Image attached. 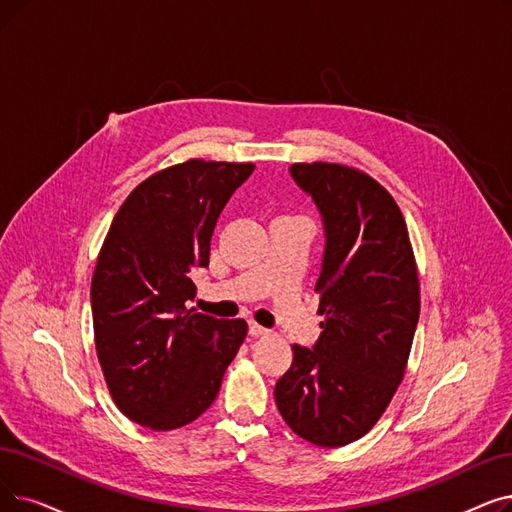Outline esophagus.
<instances>
[{
  "label": "esophagus",
  "instance_id": "obj_1",
  "mask_svg": "<svg viewBox=\"0 0 512 512\" xmlns=\"http://www.w3.org/2000/svg\"><path fill=\"white\" fill-rule=\"evenodd\" d=\"M265 332H268V328H263V326L257 324V322H249V335L261 337V335H265Z\"/></svg>",
  "mask_w": 512,
  "mask_h": 512
}]
</instances>
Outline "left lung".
Returning <instances> with one entry per match:
<instances>
[{
    "instance_id": "obj_1",
    "label": "left lung",
    "mask_w": 512,
    "mask_h": 512,
    "mask_svg": "<svg viewBox=\"0 0 512 512\" xmlns=\"http://www.w3.org/2000/svg\"><path fill=\"white\" fill-rule=\"evenodd\" d=\"M288 173L322 217L324 322L314 345H293L274 399L293 433L339 448L372 429L404 379L420 314L416 265L402 211L372 177L332 163Z\"/></svg>"
}]
</instances>
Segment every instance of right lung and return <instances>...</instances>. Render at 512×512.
<instances>
[{"label":"right lung","mask_w":512,"mask_h":512,"mask_svg":"<svg viewBox=\"0 0 512 512\" xmlns=\"http://www.w3.org/2000/svg\"><path fill=\"white\" fill-rule=\"evenodd\" d=\"M251 163L188 161L133 190L92 278L98 360L119 410L152 431L190 425L219 393L247 322L196 314L194 274L209 265L219 213Z\"/></svg>","instance_id":"obj_1"}]
</instances>
